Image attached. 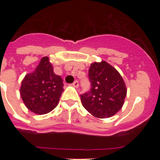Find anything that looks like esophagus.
I'll use <instances>...</instances> for the list:
<instances>
[{
  "label": "esophagus",
  "instance_id": "34e87169",
  "mask_svg": "<svg viewBox=\"0 0 160 160\" xmlns=\"http://www.w3.org/2000/svg\"><path fill=\"white\" fill-rule=\"evenodd\" d=\"M73 87H75V88H78V86H79V84H78V81H74L73 82Z\"/></svg>",
  "mask_w": 160,
  "mask_h": 160
}]
</instances>
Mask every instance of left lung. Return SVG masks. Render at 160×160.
<instances>
[{
    "label": "left lung",
    "mask_w": 160,
    "mask_h": 160,
    "mask_svg": "<svg viewBox=\"0 0 160 160\" xmlns=\"http://www.w3.org/2000/svg\"><path fill=\"white\" fill-rule=\"evenodd\" d=\"M91 90L81 95L82 104L93 116L110 118L124 104L127 87L118 70L105 61L93 62L89 69Z\"/></svg>",
    "instance_id": "obj_1"
}]
</instances>
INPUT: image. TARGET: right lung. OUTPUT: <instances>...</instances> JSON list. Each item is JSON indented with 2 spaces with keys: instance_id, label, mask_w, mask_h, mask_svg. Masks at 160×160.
<instances>
[{
  "instance_id": "right-lung-1",
  "label": "right lung",
  "mask_w": 160,
  "mask_h": 160,
  "mask_svg": "<svg viewBox=\"0 0 160 160\" xmlns=\"http://www.w3.org/2000/svg\"><path fill=\"white\" fill-rule=\"evenodd\" d=\"M61 76L55 74L49 58L43 57L34 71L22 82L20 94L25 107L36 114H45L57 107L63 92Z\"/></svg>"
}]
</instances>
